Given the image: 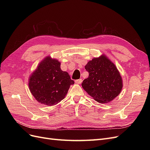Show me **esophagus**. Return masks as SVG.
<instances>
[{
  "label": "esophagus",
  "mask_w": 150,
  "mask_h": 150,
  "mask_svg": "<svg viewBox=\"0 0 150 150\" xmlns=\"http://www.w3.org/2000/svg\"><path fill=\"white\" fill-rule=\"evenodd\" d=\"M82 81H83V80L81 79H77V80H76L75 81V83H76V84H81V83H82Z\"/></svg>",
  "instance_id": "1"
}]
</instances>
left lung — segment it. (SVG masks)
I'll use <instances>...</instances> for the list:
<instances>
[{
	"mask_svg": "<svg viewBox=\"0 0 150 150\" xmlns=\"http://www.w3.org/2000/svg\"><path fill=\"white\" fill-rule=\"evenodd\" d=\"M89 76L82 83L86 92L99 103H108L120 94L122 79L116 66L105 54L94 57L85 66Z\"/></svg>",
	"mask_w": 150,
	"mask_h": 150,
	"instance_id": "8db88e82",
	"label": "left lung"
}]
</instances>
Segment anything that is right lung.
Returning a JSON list of instances; mask_svg holds the SVG:
<instances>
[{
    "label": "right lung",
    "mask_w": 150,
    "mask_h": 150,
    "mask_svg": "<svg viewBox=\"0 0 150 150\" xmlns=\"http://www.w3.org/2000/svg\"><path fill=\"white\" fill-rule=\"evenodd\" d=\"M31 94L40 104L54 106L65 98L70 86L74 84L66 71L61 69V62L50 56L40 62L29 78Z\"/></svg>",
    "instance_id": "add662e5"
}]
</instances>
